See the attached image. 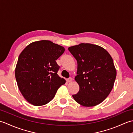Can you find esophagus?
I'll return each instance as SVG.
<instances>
[{"instance_id":"obj_1","label":"esophagus","mask_w":133,"mask_h":133,"mask_svg":"<svg viewBox=\"0 0 133 133\" xmlns=\"http://www.w3.org/2000/svg\"><path fill=\"white\" fill-rule=\"evenodd\" d=\"M67 82H72V78H69L68 79H67Z\"/></svg>"}]
</instances>
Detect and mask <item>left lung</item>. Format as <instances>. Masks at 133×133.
<instances>
[{
    "instance_id": "left-lung-1",
    "label": "left lung",
    "mask_w": 133,
    "mask_h": 133,
    "mask_svg": "<svg viewBox=\"0 0 133 133\" xmlns=\"http://www.w3.org/2000/svg\"><path fill=\"white\" fill-rule=\"evenodd\" d=\"M68 49L78 63L75 80L79 90L72 95L73 98L86 107L102 102L111 92L116 78L111 56L103 48L90 43H81Z\"/></svg>"
}]
</instances>
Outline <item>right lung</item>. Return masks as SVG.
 Instances as JSON below:
<instances>
[{"instance_id":"right-lung-1","label":"right lung","mask_w":133,"mask_h":133,"mask_svg":"<svg viewBox=\"0 0 133 133\" xmlns=\"http://www.w3.org/2000/svg\"><path fill=\"white\" fill-rule=\"evenodd\" d=\"M64 50L43 40L28 45L19 55L15 78L20 91L30 103L39 106L50 102L66 82L57 74L60 66L56 62Z\"/></svg>"}]
</instances>
